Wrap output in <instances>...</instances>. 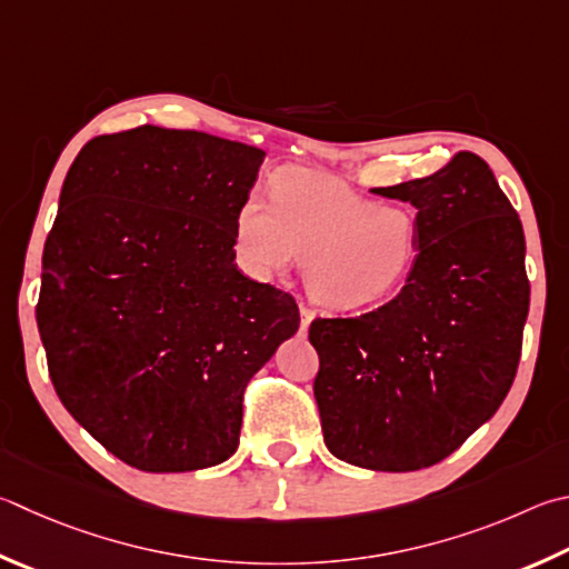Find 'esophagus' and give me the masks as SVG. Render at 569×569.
I'll list each match as a JSON object with an SVG mask.
<instances>
[{
	"label": "esophagus",
	"instance_id": "1",
	"mask_svg": "<svg viewBox=\"0 0 569 569\" xmlns=\"http://www.w3.org/2000/svg\"><path fill=\"white\" fill-rule=\"evenodd\" d=\"M313 318H316V313L311 311V308H308V306H301V328H303V330L311 328Z\"/></svg>",
	"mask_w": 569,
	"mask_h": 569
}]
</instances>
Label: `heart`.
<instances>
[{"label": "heart", "mask_w": 569, "mask_h": 569, "mask_svg": "<svg viewBox=\"0 0 569 569\" xmlns=\"http://www.w3.org/2000/svg\"><path fill=\"white\" fill-rule=\"evenodd\" d=\"M268 203L251 193L236 213V249L256 276L306 261V288L330 311H358L406 283L420 256L416 213L378 206L320 173H276Z\"/></svg>", "instance_id": "heart-1"}]
</instances>
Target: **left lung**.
Instances as JSON below:
<instances>
[{"label":"left lung","mask_w":569,"mask_h":569,"mask_svg":"<svg viewBox=\"0 0 569 569\" xmlns=\"http://www.w3.org/2000/svg\"><path fill=\"white\" fill-rule=\"evenodd\" d=\"M376 193L416 206L420 256L386 306L313 320V396L338 460L410 472L456 452L508 396L530 308L525 233L470 151Z\"/></svg>","instance_id":"1"}]
</instances>
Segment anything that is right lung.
I'll list each match as a JSON object with an SVG mask.
<instances>
[{"label":"right lung","mask_w":569,"mask_h":569,"mask_svg":"<svg viewBox=\"0 0 569 569\" xmlns=\"http://www.w3.org/2000/svg\"><path fill=\"white\" fill-rule=\"evenodd\" d=\"M263 159L147 123L91 139L61 186L39 336L71 418L131 468L229 460L246 386L301 323L291 296L233 263L236 213Z\"/></svg>","instance_id":"obj_1"}]
</instances>
